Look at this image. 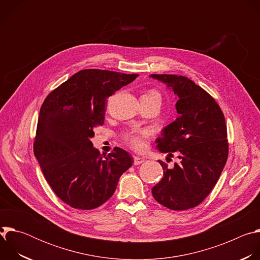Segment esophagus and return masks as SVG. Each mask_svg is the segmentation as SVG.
<instances>
[{"label":"esophagus","mask_w":260,"mask_h":260,"mask_svg":"<svg viewBox=\"0 0 260 260\" xmlns=\"http://www.w3.org/2000/svg\"><path fill=\"white\" fill-rule=\"evenodd\" d=\"M145 161V158L140 157V156H134V165L135 166H139L141 164H143Z\"/></svg>","instance_id":"obj_1"}]
</instances>
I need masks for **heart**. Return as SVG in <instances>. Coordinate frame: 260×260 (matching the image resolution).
<instances>
[{"instance_id": "heart-1", "label": "heart", "mask_w": 260, "mask_h": 260, "mask_svg": "<svg viewBox=\"0 0 260 260\" xmlns=\"http://www.w3.org/2000/svg\"><path fill=\"white\" fill-rule=\"evenodd\" d=\"M147 94H154L159 96L156 91H150ZM150 133L148 129H136L132 132H127L124 134L123 139L126 144L136 151H143L147 146V140L149 138Z\"/></svg>"}]
</instances>
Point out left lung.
Returning a JSON list of instances; mask_svg holds the SVG:
<instances>
[{"label":"left lung","instance_id":"left-lung-1","mask_svg":"<svg viewBox=\"0 0 260 260\" xmlns=\"http://www.w3.org/2000/svg\"><path fill=\"white\" fill-rule=\"evenodd\" d=\"M178 96L179 117L167 125L156 147L161 153H178L173 169L159 160L162 179L152 188L156 202L174 211L197 207L211 192L229 156L225 118L216 101L184 76L152 74Z\"/></svg>","mask_w":260,"mask_h":260}]
</instances>
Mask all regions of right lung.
<instances>
[{
    "mask_svg": "<svg viewBox=\"0 0 260 260\" xmlns=\"http://www.w3.org/2000/svg\"><path fill=\"white\" fill-rule=\"evenodd\" d=\"M138 74L86 69L74 74L43 102L34 154L54 193L80 210L100 207L113 196L134 159L121 148L103 156L90 139L103 125L105 103Z\"/></svg>",
    "mask_w": 260,
    "mask_h": 260,
    "instance_id": "add662e5",
    "label": "right lung"
}]
</instances>
